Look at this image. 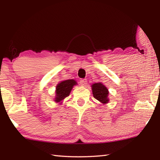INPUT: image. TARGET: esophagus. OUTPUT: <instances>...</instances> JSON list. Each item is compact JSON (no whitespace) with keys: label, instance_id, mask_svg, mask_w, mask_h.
Wrapping results in <instances>:
<instances>
[{"label":"esophagus","instance_id":"esophagus-1","mask_svg":"<svg viewBox=\"0 0 160 160\" xmlns=\"http://www.w3.org/2000/svg\"><path fill=\"white\" fill-rule=\"evenodd\" d=\"M80 84L81 86H86L87 84V80L86 79H81L80 80Z\"/></svg>","mask_w":160,"mask_h":160}]
</instances>
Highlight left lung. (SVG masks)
<instances>
[{
  "label": "left lung",
  "instance_id": "1",
  "mask_svg": "<svg viewBox=\"0 0 160 160\" xmlns=\"http://www.w3.org/2000/svg\"><path fill=\"white\" fill-rule=\"evenodd\" d=\"M91 87H92L93 96L96 100L100 101L102 104H107L108 102L109 101L108 98V91L103 84L100 82L95 83L93 84Z\"/></svg>",
  "mask_w": 160,
  "mask_h": 160
}]
</instances>
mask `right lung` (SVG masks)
Returning a JSON list of instances; mask_svg holds the SVG:
<instances>
[{"mask_svg": "<svg viewBox=\"0 0 160 160\" xmlns=\"http://www.w3.org/2000/svg\"><path fill=\"white\" fill-rule=\"evenodd\" d=\"M76 84V81L73 79L64 80L58 84L56 88V97L54 101L56 102H60L64 98L69 96L71 89H73V87Z\"/></svg>", "mask_w": 160, "mask_h": 160, "instance_id": "1", "label": "right lung"}]
</instances>
